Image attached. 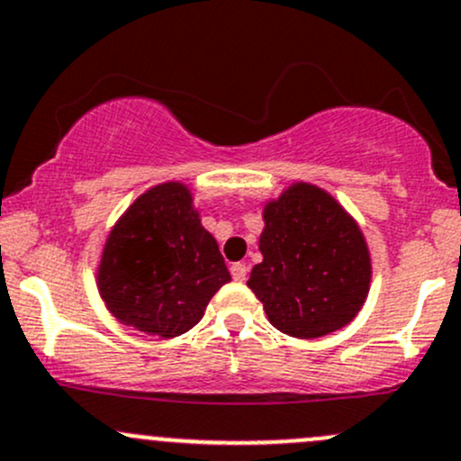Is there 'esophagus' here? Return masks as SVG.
Wrapping results in <instances>:
<instances>
[{
  "label": "esophagus",
  "mask_w": 461,
  "mask_h": 461,
  "mask_svg": "<svg viewBox=\"0 0 461 461\" xmlns=\"http://www.w3.org/2000/svg\"><path fill=\"white\" fill-rule=\"evenodd\" d=\"M231 276H234V280H239V283H243V280L247 278V265L245 263H234L230 267Z\"/></svg>",
  "instance_id": "obj_1"
}]
</instances>
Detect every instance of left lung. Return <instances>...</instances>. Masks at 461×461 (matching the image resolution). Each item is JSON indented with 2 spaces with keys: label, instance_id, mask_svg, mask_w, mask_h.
<instances>
[{
  "label": "left lung",
  "instance_id": "obj_1",
  "mask_svg": "<svg viewBox=\"0 0 461 461\" xmlns=\"http://www.w3.org/2000/svg\"><path fill=\"white\" fill-rule=\"evenodd\" d=\"M263 221V263L247 287L269 322L303 340L347 327L371 285L369 247L356 218L322 187L298 181L265 203Z\"/></svg>",
  "mask_w": 461,
  "mask_h": 461
}]
</instances>
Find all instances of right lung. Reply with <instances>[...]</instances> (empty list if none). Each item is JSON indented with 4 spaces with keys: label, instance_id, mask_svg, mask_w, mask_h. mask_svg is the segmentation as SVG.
Returning <instances> with one entry per match:
<instances>
[{
    "label": "right lung",
    "instance_id": "obj_1",
    "mask_svg": "<svg viewBox=\"0 0 461 461\" xmlns=\"http://www.w3.org/2000/svg\"><path fill=\"white\" fill-rule=\"evenodd\" d=\"M231 276L201 225L192 190L167 181L143 192L105 239L96 287L113 316L163 340L190 331Z\"/></svg>",
    "mask_w": 461,
    "mask_h": 461
}]
</instances>
